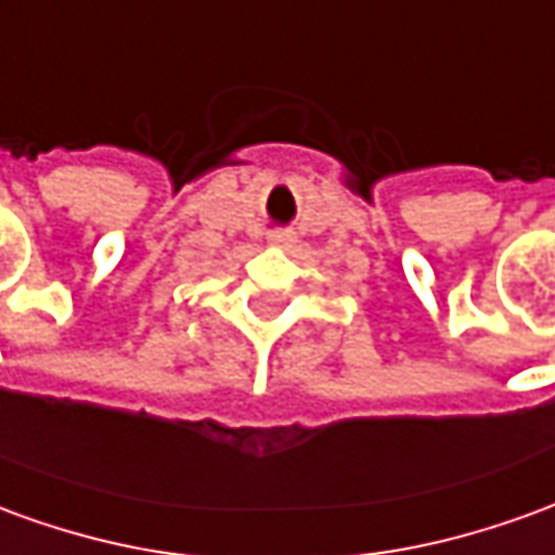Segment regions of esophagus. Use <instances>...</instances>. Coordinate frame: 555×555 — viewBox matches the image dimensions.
I'll use <instances>...</instances> for the list:
<instances>
[{
    "mask_svg": "<svg viewBox=\"0 0 555 555\" xmlns=\"http://www.w3.org/2000/svg\"><path fill=\"white\" fill-rule=\"evenodd\" d=\"M270 243H273V246H291V243H294V234L282 231V234H273V237H270Z\"/></svg>",
    "mask_w": 555,
    "mask_h": 555,
    "instance_id": "34e87169",
    "label": "esophagus"
}]
</instances>
